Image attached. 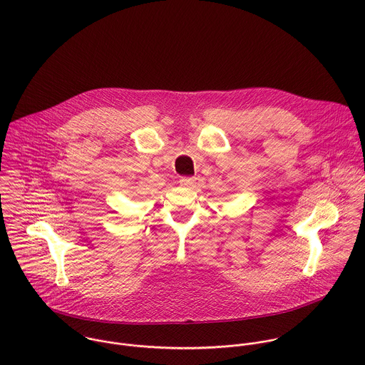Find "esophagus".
Wrapping results in <instances>:
<instances>
[{
	"label": "esophagus",
	"instance_id": "obj_1",
	"mask_svg": "<svg viewBox=\"0 0 365 365\" xmlns=\"http://www.w3.org/2000/svg\"><path fill=\"white\" fill-rule=\"evenodd\" d=\"M180 184L182 185V187H192L194 184H195V178L194 177H181L180 178Z\"/></svg>",
	"mask_w": 365,
	"mask_h": 365
}]
</instances>
